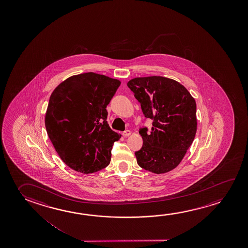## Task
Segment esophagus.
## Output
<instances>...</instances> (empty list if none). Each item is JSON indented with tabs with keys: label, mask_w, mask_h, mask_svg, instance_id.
<instances>
[{
	"label": "esophagus",
	"mask_w": 248,
	"mask_h": 248,
	"mask_svg": "<svg viewBox=\"0 0 248 248\" xmlns=\"http://www.w3.org/2000/svg\"><path fill=\"white\" fill-rule=\"evenodd\" d=\"M130 135V130H127L125 131H124L123 132V136L124 137V138H127V137H129Z\"/></svg>",
	"instance_id": "obj_1"
}]
</instances>
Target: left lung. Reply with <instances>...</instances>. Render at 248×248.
Listing matches in <instances>:
<instances>
[{
    "instance_id": "8db88e82",
    "label": "left lung",
    "mask_w": 248,
    "mask_h": 248,
    "mask_svg": "<svg viewBox=\"0 0 248 248\" xmlns=\"http://www.w3.org/2000/svg\"><path fill=\"white\" fill-rule=\"evenodd\" d=\"M127 85L153 121L149 134L147 127L139 130L143 143L135 152L138 165L155 174L174 170L195 139V98L179 82L161 76L135 78Z\"/></svg>"
}]
</instances>
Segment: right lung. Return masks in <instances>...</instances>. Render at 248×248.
I'll use <instances>...</instances> for the list:
<instances>
[{
  "label": "right lung",
  "mask_w": 248,
  "mask_h": 248,
  "mask_svg": "<svg viewBox=\"0 0 248 248\" xmlns=\"http://www.w3.org/2000/svg\"><path fill=\"white\" fill-rule=\"evenodd\" d=\"M120 84L98 73H82L65 79L51 94L46 130L61 160L74 170L91 174L109 165L113 143L121 135L106 121V107Z\"/></svg>",
  "instance_id": "obj_1"
}]
</instances>
